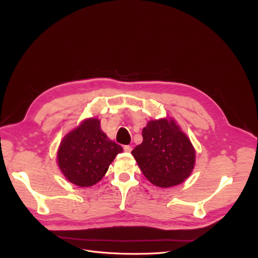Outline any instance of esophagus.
Instances as JSON below:
<instances>
[{
  "label": "esophagus",
  "mask_w": 258,
  "mask_h": 258,
  "mask_svg": "<svg viewBox=\"0 0 258 258\" xmlns=\"http://www.w3.org/2000/svg\"><path fill=\"white\" fill-rule=\"evenodd\" d=\"M123 150H124V152H126V153H131L133 148H132L131 145H125V146L123 147Z\"/></svg>",
  "instance_id": "1"
}]
</instances>
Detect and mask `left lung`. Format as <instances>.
Masks as SVG:
<instances>
[{"label":"left lung","instance_id":"8db88e82","mask_svg":"<svg viewBox=\"0 0 258 258\" xmlns=\"http://www.w3.org/2000/svg\"><path fill=\"white\" fill-rule=\"evenodd\" d=\"M143 141L132 155L146 179L161 188L179 185L190 175L196 151L173 119L151 120L142 131Z\"/></svg>","mask_w":258,"mask_h":258}]
</instances>
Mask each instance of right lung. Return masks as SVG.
Returning <instances> with one entry per match:
<instances>
[{"instance_id": "right-lung-1", "label": "right lung", "mask_w": 258, "mask_h": 258, "mask_svg": "<svg viewBox=\"0 0 258 258\" xmlns=\"http://www.w3.org/2000/svg\"><path fill=\"white\" fill-rule=\"evenodd\" d=\"M122 147L107 138L97 118H89L60 142L57 164L66 179L79 187L99 182Z\"/></svg>"}]
</instances>
